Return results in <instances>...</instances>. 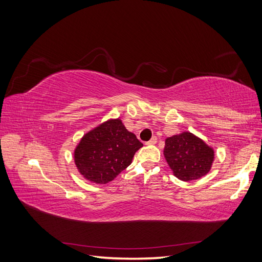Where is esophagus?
I'll return each mask as SVG.
<instances>
[{"instance_id":"1","label":"esophagus","mask_w":262,"mask_h":262,"mask_svg":"<svg viewBox=\"0 0 262 262\" xmlns=\"http://www.w3.org/2000/svg\"><path fill=\"white\" fill-rule=\"evenodd\" d=\"M156 142H157V138H156V137H153L149 141L146 142V144H147V145H154V144H156Z\"/></svg>"}]
</instances>
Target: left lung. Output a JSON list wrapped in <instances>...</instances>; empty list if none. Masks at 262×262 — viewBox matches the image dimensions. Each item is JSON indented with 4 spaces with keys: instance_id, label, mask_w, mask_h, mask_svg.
Masks as SVG:
<instances>
[{
    "instance_id": "1",
    "label": "left lung",
    "mask_w": 262,
    "mask_h": 262,
    "mask_svg": "<svg viewBox=\"0 0 262 262\" xmlns=\"http://www.w3.org/2000/svg\"><path fill=\"white\" fill-rule=\"evenodd\" d=\"M164 155L173 175L184 181L203 177L214 160L213 149L190 132L166 139Z\"/></svg>"
}]
</instances>
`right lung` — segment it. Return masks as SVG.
<instances>
[{"label":"right lung","mask_w":262,"mask_h":262,"mask_svg":"<svg viewBox=\"0 0 262 262\" xmlns=\"http://www.w3.org/2000/svg\"><path fill=\"white\" fill-rule=\"evenodd\" d=\"M143 144L121 120H109L86 133L74 152L77 169L96 184H107L131 164Z\"/></svg>","instance_id":"right-lung-1"}]
</instances>
